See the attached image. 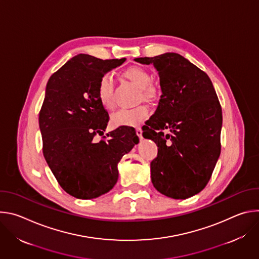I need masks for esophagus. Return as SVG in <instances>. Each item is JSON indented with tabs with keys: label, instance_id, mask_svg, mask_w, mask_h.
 Listing matches in <instances>:
<instances>
[{
	"label": "esophagus",
	"instance_id": "esophagus-1",
	"mask_svg": "<svg viewBox=\"0 0 259 259\" xmlns=\"http://www.w3.org/2000/svg\"><path fill=\"white\" fill-rule=\"evenodd\" d=\"M136 134H137V136H138L140 139H142V129H141L140 127L136 128Z\"/></svg>",
	"mask_w": 259,
	"mask_h": 259
}]
</instances>
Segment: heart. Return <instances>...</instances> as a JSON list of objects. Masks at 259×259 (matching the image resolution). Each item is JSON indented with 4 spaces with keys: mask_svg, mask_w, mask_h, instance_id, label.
<instances>
[{
    "mask_svg": "<svg viewBox=\"0 0 259 259\" xmlns=\"http://www.w3.org/2000/svg\"><path fill=\"white\" fill-rule=\"evenodd\" d=\"M124 77L140 88V97L152 100L158 96L159 90L151 84L152 75L147 69L141 66H130L124 71ZM97 96L104 108L108 110L114 108V81L107 73L98 81ZM149 107L144 104L120 109L112 117V125L114 127H134L142 123L149 116Z\"/></svg>",
    "mask_w": 259,
    "mask_h": 259,
    "instance_id": "b5f03b06",
    "label": "heart"
}]
</instances>
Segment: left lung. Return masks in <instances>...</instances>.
Instances as JSON below:
<instances>
[{
  "instance_id": "obj_1",
  "label": "left lung",
  "mask_w": 259,
  "mask_h": 259,
  "mask_svg": "<svg viewBox=\"0 0 259 259\" xmlns=\"http://www.w3.org/2000/svg\"><path fill=\"white\" fill-rule=\"evenodd\" d=\"M135 61L154 63L162 89L156 113L142 133L158 145L152 182L167 197H193L207 186L220 155L223 110L215 89L205 71L177 53Z\"/></svg>"
}]
</instances>
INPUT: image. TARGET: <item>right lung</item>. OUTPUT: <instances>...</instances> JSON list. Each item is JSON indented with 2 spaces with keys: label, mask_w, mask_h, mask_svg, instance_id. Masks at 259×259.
I'll return each instance as SVG.
<instances>
[{
  "label": "right lung",
  "mask_w": 259,
  "mask_h": 259,
  "mask_svg": "<svg viewBox=\"0 0 259 259\" xmlns=\"http://www.w3.org/2000/svg\"><path fill=\"white\" fill-rule=\"evenodd\" d=\"M126 59L79 54L50 77L39 114L43 155L59 186L77 199L97 198L118 181V164L138 143L136 131L119 127L104 139L108 114L97 96L99 79Z\"/></svg>",
  "instance_id": "right-lung-1"
}]
</instances>
